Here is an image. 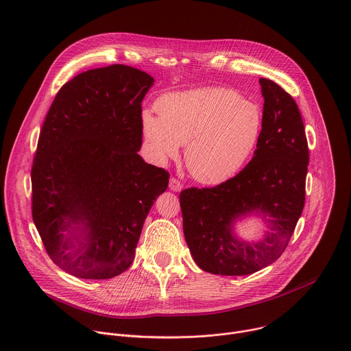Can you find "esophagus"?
Here are the masks:
<instances>
[{"instance_id":"34e87169","label":"esophagus","mask_w":351,"mask_h":351,"mask_svg":"<svg viewBox=\"0 0 351 351\" xmlns=\"http://www.w3.org/2000/svg\"><path fill=\"white\" fill-rule=\"evenodd\" d=\"M169 189H171L172 191H175V193H179V191H182L183 186H182V183H180L178 179L171 178V179H169Z\"/></svg>"}]
</instances>
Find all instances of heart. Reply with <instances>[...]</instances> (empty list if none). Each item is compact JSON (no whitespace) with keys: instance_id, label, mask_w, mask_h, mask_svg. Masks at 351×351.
<instances>
[{"instance_id":"heart-1","label":"heart","mask_w":351,"mask_h":351,"mask_svg":"<svg viewBox=\"0 0 351 351\" xmlns=\"http://www.w3.org/2000/svg\"><path fill=\"white\" fill-rule=\"evenodd\" d=\"M157 110L143 111L141 129L149 154L164 165L179 156L191 176L219 184L252 160L264 129L261 107L223 87H204L162 95Z\"/></svg>"}]
</instances>
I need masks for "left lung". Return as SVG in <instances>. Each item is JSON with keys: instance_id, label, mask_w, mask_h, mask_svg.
Masks as SVG:
<instances>
[{"instance_id": "left-lung-1", "label": "left lung", "mask_w": 351, "mask_h": 351, "mask_svg": "<svg viewBox=\"0 0 351 351\" xmlns=\"http://www.w3.org/2000/svg\"><path fill=\"white\" fill-rule=\"evenodd\" d=\"M260 84L264 129L252 161L215 187H190L179 195L190 254L214 275H250L275 263L304 208L310 157L302 115L279 84L265 77ZM252 216L266 230L245 241L235 223Z\"/></svg>"}]
</instances>
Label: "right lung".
<instances>
[{"instance_id":"1","label":"right lung","mask_w":351,"mask_h":351,"mask_svg":"<svg viewBox=\"0 0 351 351\" xmlns=\"http://www.w3.org/2000/svg\"><path fill=\"white\" fill-rule=\"evenodd\" d=\"M154 77L111 65L58 91L32 168V213L47 253L82 279H110L134 260L144 221L169 183L141 148V101Z\"/></svg>"}]
</instances>
